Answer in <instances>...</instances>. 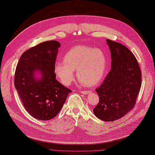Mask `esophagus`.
<instances>
[{"label": "esophagus", "mask_w": 155, "mask_h": 155, "mask_svg": "<svg viewBox=\"0 0 155 155\" xmlns=\"http://www.w3.org/2000/svg\"><path fill=\"white\" fill-rule=\"evenodd\" d=\"M81 93H82L84 94H87L90 93V91H88V90H83V91H81Z\"/></svg>", "instance_id": "esophagus-1"}]
</instances>
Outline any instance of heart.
<instances>
[{"instance_id": "obj_1", "label": "heart", "mask_w": 155, "mask_h": 155, "mask_svg": "<svg viewBox=\"0 0 155 155\" xmlns=\"http://www.w3.org/2000/svg\"><path fill=\"white\" fill-rule=\"evenodd\" d=\"M107 59L103 51L87 46H76L69 50L64 61L55 64L54 72L61 83L68 86L74 80V71L81 83L95 86L103 78Z\"/></svg>"}]
</instances>
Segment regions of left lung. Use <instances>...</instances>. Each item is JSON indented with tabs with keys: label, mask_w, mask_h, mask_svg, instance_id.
Returning a JSON list of instances; mask_svg holds the SVG:
<instances>
[{
	"label": "left lung",
	"mask_w": 155,
	"mask_h": 155,
	"mask_svg": "<svg viewBox=\"0 0 155 155\" xmlns=\"http://www.w3.org/2000/svg\"><path fill=\"white\" fill-rule=\"evenodd\" d=\"M111 56V69L96 91L99 102L93 109L104 121L124 117L135 106L141 87L142 73L134 54L121 44L107 40Z\"/></svg>",
	"instance_id": "8db88e82"
}]
</instances>
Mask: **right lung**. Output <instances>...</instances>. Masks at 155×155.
Here are the masks:
<instances>
[{"mask_svg":"<svg viewBox=\"0 0 155 155\" xmlns=\"http://www.w3.org/2000/svg\"><path fill=\"white\" fill-rule=\"evenodd\" d=\"M60 43L44 42L21 54L15 73L14 84L25 110L39 120L47 121L60 112L71 90L56 80L55 61ZM42 75L38 80L36 71Z\"/></svg>","mask_w":155,"mask_h":155,"instance_id":"1","label":"right lung"}]
</instances>
